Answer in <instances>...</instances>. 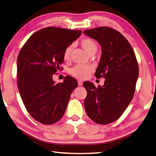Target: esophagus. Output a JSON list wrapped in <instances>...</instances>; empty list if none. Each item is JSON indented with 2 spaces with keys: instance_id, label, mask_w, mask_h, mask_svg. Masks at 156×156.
Returning a JSON list of instances; mask_svg holds the SVG:
<instances>
[{
  "instance_id": "obj_1",
  "label": "esophagus",
  "mask_w": 156,
  "mask_h": 156,
  "mask_svg": "<svg viewBox=\"0 0 156 156\" xmlns=\"http://www.w3.org/2000/svg\"><path fill=\"white\" fill-rule=\"evenodd\" d=\"M78 85L80 86H82V85H83V81H81V80L78 81Z\"/></svg>"
}]
</instances>
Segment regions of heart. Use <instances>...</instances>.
<instances>
[{
	"mask_svg": "<svg viewBox=\"0 0 156 156\" xmlns=\"http://www.w3.org/2000/svg\"><path fill=\"white\" fill-rule=\"evenodd\" d=\"M81 46L88 55L96 53L98 49L97 43L90 38H85L81 41ZM73 48V45H70L66 48L64 53V59L68 60ZM92 71L93 68L88 65H76L75 67L71 68L70 74L74 77L80 80H85L89 76Z\"/></svg>",
	"mask_w": 156,
	"mask_h": 156,
	"instance_id": "heart-1",
	"label": "heart"
}]
</instances>
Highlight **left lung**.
<instances>
[{"label":"left lung","mask_w":156,"mask_h":156,"mask_svg":"<svg viewBox=\"0 0 156 156\" xmlns=\"http://www.w3.org/2000/svg\"><path fill=\"white\" fill-rule=\"evenodd\" d=\"M83 33L101 45L102 54L94 75L105 80L98 88L90 81L83 82L87 90L84 107L92 121L106 125L116 121L132 101L138 78V62L132 46L116 30L102 27Z\"/></svg>","instance_id":"1"}]
</instances>
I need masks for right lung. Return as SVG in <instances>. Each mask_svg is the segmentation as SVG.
Listing matches in <instances>:
<instances>
[{
    "mask_svg": "<svg viewBox=\"0 0 156 156\" xmlns=\"http://www.w3.org/2000/svg\"><path fill=\"white\" fill-rule=\"evenodd\" d=\"M81 34L80 30L47 27L33 34L19 53V92L27 112L41 123L51 125L59 121L77 87L72 76L67 75L62 83H55L53 75L64 62L66 48Z\"/></svg>",
    "mask_w": 156,
    "mask_h": 156,
    "instance_id": "right-lung-1",
    "label": "right lung"
}]
</instances>
